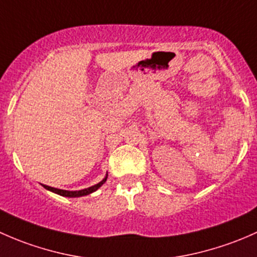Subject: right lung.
I'll return each mask as SVG.
<instances>
[{
  "label": "right lung",
  "instance_id": "add662e5",
  "mask_svg": "<svg viewBox=\"0 0 257 257\" xmlns=\"http://www.w3.org/2000/svg\"><path fill=\"white\" fill-rule=\"evenodd\" d=\"M106 179H107V176L105 177V178L102 179L101 182H99L97 184H95V186L85 188V189H81V190H64V189H58V188H53V187H49V186H44V188L50 190V192L57 193V194L62 195V197H68V198L83 197V195H88V194H90V193H92V192H95V190L99 189V188L101 187L102 184L105 183V182H106Z\"/></svg>",
  "mask_w": 257,
  "mask_h": 257
}]
</instances>
